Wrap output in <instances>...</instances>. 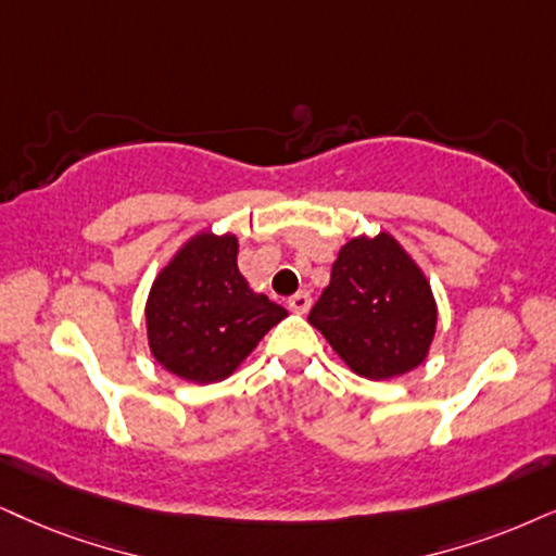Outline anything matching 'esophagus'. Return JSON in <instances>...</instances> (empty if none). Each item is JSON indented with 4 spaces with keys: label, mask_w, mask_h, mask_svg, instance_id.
<instances>
[{
    "label": "esophagus",
    "mask_w": 556,
    "mask_h": 556,
    "mask_svg": "<svg viewBox=\"0 0 556 556\" xmlns=\"http://www.w3.org/2000/svg\"><path fill=\"white\" fill-rule=\"evenodd\" d=\"M287 305H290V311H292V313L305 315L307 311H311L313 298H311V294H307V292H298V294H292V298H290V302H287Z\"/></svg>",
    "instance_id": "34e87169"
}]
</instances>
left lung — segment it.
<instances>
[{
    "instance_id": "left-lung-1",
    "label": "left lung",
    "mask_w": 556,
    "mask_h": 556,
    "mask_svg": "<svg viewBox=\"0 0 556 556\" xmlns=\"http://www.w3.org/2000/svg\"><path fill=\"white\" fill-rule=\"evenodd\" d=\"M354 375L392 379L428 359L439 307L416 258L388 230L341 245L307 315Z\"/></svg>"
}]
</instances>
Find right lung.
I'll use <instances>...</instances> for the list:
<instances>
[{"label":"right lung","instance_id":"right-lung-1","mask_svg":"<svg viewBox=\"0 0 556 556\" xmlns=\"http://www.w3.org/2000/svg\"><path fill=\"white\" fill-rule=\"evenodd\" d=\"M287 311L238 271V238L200 230L153 279L146 336L161 367L185 382H220L241 367Z\"/></svg>","mask_w":556,"mask_h":556}]
</instances>
